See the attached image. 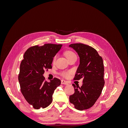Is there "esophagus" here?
<instances>
[{
  "instance_id": "1",
  "label": "esophagus",
  "mask_w": 128,
  "mask_h": 128,
  "mask_svg": "<svg viewBox=\"0 0 128 128\" xmlns=\"http://www.w3.org/2000/svg\"><path fill=\"white\" fill-rule=\"evenodd\" d=\"M61 84H64V85H67L68 84V82L67 81L65 80H61Z\"/></svg>"
}]
</instances>
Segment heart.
I'll use <instances>...</instances> for the list:
<instances>
[{"instance_id": "b5f03b06", "label": "heart", "mask_w": 128, "mask_h": 128, "mask_svg": "<svg viewBox=\"0 0 128 128\" xmlns=\"http://www.w3.org/2000/svg\"><path fill=\"white\" fill-rule=\"evenodd\" d=\"M65 55L66 56L67 58L68 59V60L69 59V58H72V56H76L75 54L72 51H67L65 52ZM57 59V56H54L53 57V60H52V62L53 64H54L56 62V60ZM70 72H61V75L63 76L64 77H68L69 75H70Z\"/></svg>"}]
</instances>
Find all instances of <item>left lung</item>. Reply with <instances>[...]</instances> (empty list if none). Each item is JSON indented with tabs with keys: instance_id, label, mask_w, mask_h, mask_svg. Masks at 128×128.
<instances>
[{
	"instance_id": "1",
	"label": "left lung",
	"mask_w": 128,
	"mask_h": 128,
	"mask_svg": "<svg viewBox=\"0 0 128 128\" xmlns=\"http://www.w3.org/2000/svg\"><path fill=\"white\" fill-rule=\"evenodd\" d=\"M69 46L74 50L80 57V64L74 80L83 78L81 87L72 84L75 93L69 96V101L77 110H87L95 104L104 86L102 58L94 48L88 45L76 43Z\"/></svg>"
}]
</instances>
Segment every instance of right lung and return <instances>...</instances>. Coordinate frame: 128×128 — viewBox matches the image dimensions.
Returning a JSON list of instances; mask_svg holds the SVG:
<instances>
[{
	"label": "right lung",
	"instance_id": "right-lung-1",
	"mask_svg": "<svg viewBox=\"0 0 128 128\" xmlns=\"http://www.w3.org/2000/svg\"><path fill=\"white\" fill-rule=\"evenodd\" d=\"M61 44H46L34 46L24 54L18 77L21 91L25 99L34 109L47 107L52 102L54 91L61 80L54 78L45 80V70L52 68L53 58L59 51Z\"/></svg>",
	"mask_w": 128,
	"mask_h": 128
}]
</instances>
